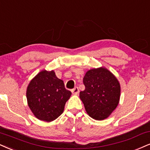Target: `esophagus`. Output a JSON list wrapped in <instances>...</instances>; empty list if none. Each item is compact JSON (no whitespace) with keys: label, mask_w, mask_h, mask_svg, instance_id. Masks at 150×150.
<instances>
[{"label":"esophagus","mask_w":150,"mask_h":150,"mask_svg":"<svg viewBox=\"0 0 150 150\" xmlns=\"http://www.w3.org/2000/svg\"><path fill=\"white\" fill-rule=\"evenodd\" d=\"M71 92H72V94H73V95H78V94L79 93V90L78 87H76V88H74V89H72Z\"/></svg>","instance_id":"obj_1"}]
</instances>
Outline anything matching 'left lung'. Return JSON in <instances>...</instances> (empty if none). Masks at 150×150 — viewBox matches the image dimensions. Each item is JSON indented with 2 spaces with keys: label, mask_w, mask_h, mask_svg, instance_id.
<instances>
[{
  "label": "left lung",
  "mask_w": 150,
  "mask_h": 150,
  "mask_svg": "<svg viewBox=\"0 0 150 150\" xmlns=\"http://www.w3.org/2000/svg\"><path fill=\"white\" fill-rule=\"evenodd\" d=\"M86 88L79 97L90 117L96 120L106 119L117 108L121 88L115 76L104 67L86 71L83 79Z\"/></svg>",
  "instance_id": "obj_1"
}]
</instances>
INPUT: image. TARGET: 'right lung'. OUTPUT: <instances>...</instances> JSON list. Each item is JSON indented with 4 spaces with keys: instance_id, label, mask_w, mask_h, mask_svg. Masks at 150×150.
Here are the masks:
<instances>
[{
    "instance_id": "1",
    "label": "right lung",
    "mask_w": 150,
    "mask_h": 150,
    "mask_svg": "<svg viewBox=\"0 0 150 150\" xmlns=\"http://www.w3.org/2000/svg\"><path fill=\"white\" fill-rule=\"evenodd\" d=\"M71 92L64 88L53 70H42L30 81L26 89L27 102L38 120L50 122L64 111Z\"/></svg>"
}]
</instances>
